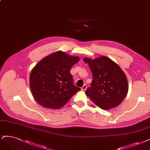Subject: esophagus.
<instances>
[{"instance_id":"1","label":"esophagus","mask_w":150,"mask_h":150,"mask_svg":"<svg viewBox=\"0 0 150 150\" xmlns=\"http://www.w3.org/2000/svg\"><path fill=\"white\" fill-rule=\"evenodd\" d=\"M86 89H87V86L86 84H84L83 86L81 87L82 91H85V90H86Z\"/></svg>"}]
</instances>
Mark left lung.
<instances>
[{"label":"left lung","instance_id":"obj_1","mask_svg":"<svg viewBox=\"0 0 150 150\" xmlns=\"http://www.w3.org/2000/svg\"><path fill=\"white\" fill-rule=\"evenodd\" d=\"M83 60L88 63L93 76L86 96L103 110L120 105L128 91L127 76L120 67L105 56L94 59L84 58Z\"/></svg>","mask_w":150,"mask_h":150}]
</instances>
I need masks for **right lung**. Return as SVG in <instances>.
I'll return each instance as SVG.
<instances>
[{"mask_svg": "<svg viewBox=\"0 0 150 150\" xmlns=\"http://www.w3.org/2000/svg\"><path fill=\"white\" fill-rule=\"evenodd\" d=\"M80 60L61 51L41 59L30 75V87L34 99L40 105L53 109L64 106L79 87L73 85L70 70Z\"/></svg>", "mask_w": 150, "mask_h": 150, "instance_id": "right-lung-1", "label": "right lung"}]
</instances>
